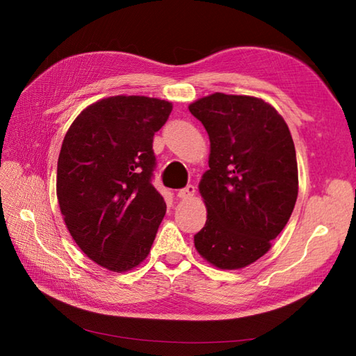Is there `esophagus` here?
Returning <instances> with one entry per match:
<instances>
[{
  "instance_id": "obj_1",
  "label": "esophagus",
  "mask_w": 356,
  "mask_h": 356,
  "mask_svg": "<svg viewBox=\"0 0 356 356\" xmlns=\"http://www.w3.org/2000/svg\"><path fill=\"white\" fill-rule=\"evenodd\" d=\"M194 194H195V186L194 185H188V186L184 188V190H179L177 197L184 199V200H188V199H191Z\"/></svg>"
}]
</instances>
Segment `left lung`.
<instances>
[{
  "mask_svg": "<svg viewBox=\"0 0 356 356\" xmlns=\"http://www.w3.org/2000/svg\"><path fill=\"white\" fill-rule=\"evenodd\" d=\"M209 136V170L199 191L207 223L194 246L218 269H241L266 254L298 195L289 127L260 97L214 93L190 104Z\"/></svg>",
  "mask_w": 356,
  "mask_h": 356,
  "instance_id": "1",
  "label": "left lung"
}]
</instances>
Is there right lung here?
<instances>
[{"mask_svg":"<svg viewBox=\"0 0 356 356\" xmlns=\"http://www.w3.org/2000/svg\"><path fill=\"white\" fill-rule=\"evenodd\" d=\"M172 104L111 96L73 120L58 159L56 195L70 236L90 260L127 272L147 259L166 203L151 184L154 133Z\"/></svg>","mask_w":356,"mask_h":356,"instance_id":"1","label":"right lung"}]
</instances>
